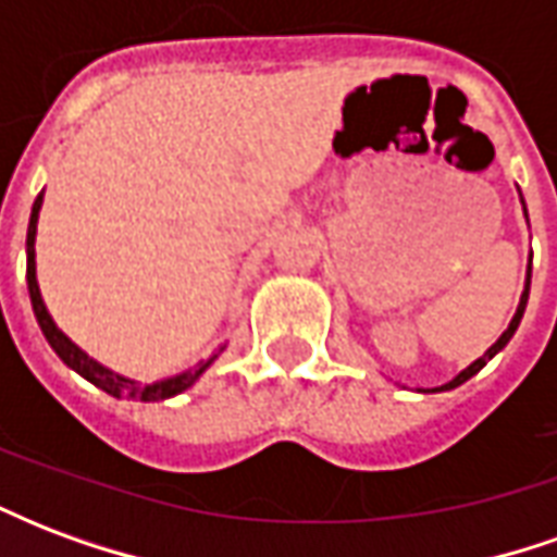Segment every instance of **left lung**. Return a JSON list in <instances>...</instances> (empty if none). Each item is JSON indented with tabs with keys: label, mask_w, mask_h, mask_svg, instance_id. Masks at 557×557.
<instances>
[{
	"label": "left lung",
	"mask_w": 557,
	"mask_h": 557,
	"mask_svg": "<svg viewBox=\"0 0 557 557\" xmlns=\"http://www.w3.org/2000/svg\"><path fill=\"white\" fill-rule=\"evenodd\" d=\"M522 211H525V218H528V208H525V202H522ZM528 292H531V262H528L525 289H522V298H519V307H516V313H513V319H510V325H507V331H504L502 337H498V339H495V343H492L490 349H486V351H483V355H480L478 361H474V363H468V367H466V370H462V373L454 375V379H450V382H447V385H442V387H432V394H435V391H454V387H459V385H462V382H468V379H471V375H478L480 370H483V367H486V363H490L492 358H495V355H498V351H502L504 346H507V343H510V337H513V334H516V327H519V322H522V313H525Z\"/></svg>",
	"instance_id": "obj_1"
}]
</instances>
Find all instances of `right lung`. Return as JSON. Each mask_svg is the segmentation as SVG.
I'll return each mask as SVG.
<instances>
[{
    "mask_svg": "<svg viewBox=\"0 0 557 557\" xmlns=\"http://www.w3.org/2000/svg\"><path fill=\"white\" fill-rule=\"evenodd\" d=\"M41 206H44V190L38 194L35 199V206H32V214H29V230H26V286H29V298H32V310H35V319H38V325H41L44 337L47 343L53 346V351L62 358V361L79 373L86 382H91L95 387H101L107 391L110 397H127V399H143V403H158V399H170V397H178L184 394L187 387L196 385V379L206 373L208 367L214 363L220 351L226 349V346H220L208 361H199L196 367L190 370H184L178 375H170V379H160V382H137V379H127V375H119L113 373L110 367H103L98 363L95 358H89L86 351L79 349L74 339L67 337L62 327L55 325L53 315L47 310V304L41 298V289H38V274H35V235H38V214H41Z\"/></svg>",
    "mask_w": 557,
    "mask_h": 557,
    "instance_id": "1",
    "label": "right lung"
}]
</instances>
